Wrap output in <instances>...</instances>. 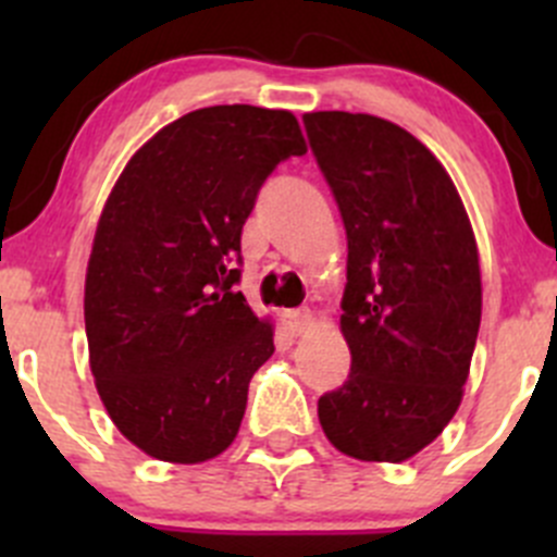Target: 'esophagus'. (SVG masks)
<instances>
[{"instance_id": "esophagus-1", "label": "esophagus", "mask_w": 557, "mask_h": 557, "mask_svg": "<svg viewBox=\"0 0 557 557\" xmlns=\"http://www.w3.org/2000/svg\"><path fill=\"white\" fill-rule=\"evenodd\" d=\"M283 318H285V325H288L294 334H305V329H310L312 325L310 310H288V312H283Z\"/></svg>"}]
</instances>
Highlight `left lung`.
<instances>
[{"mask_svg":"<svg viewBox=\"0 0 557 557\" xmlns=\"http://www.w3.org/2000/svg\"><path fill=\"white\" fill-rule=\"evenodd\" d=\"M310 148L347 234L342 334L350 374L318 398L339 453L401 463L458 412L482 318L480 256L450 174L367 112H307Z\"/></svg>","mask_w":557,"mask_h":557,"instance_id":"left-lung-1","label":"left lung"}]
</instances>
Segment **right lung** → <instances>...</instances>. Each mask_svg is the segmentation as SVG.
Listing matches in <instances>:
<instances>
[{
	"mask_svg": "<svg viewBox=\"0 0 557 557\" xmlns=\"http://www.w3.org/2000/svg\"><path fill=\"white\" fill-rule=\"evenodd\" d=\"M288 110H194L117 177L86 272L91 374L139 450L201 463L237 436L247 385L274 352L239 283L243 226L280 161L305 156Z\"/></svg>",
	"mask_w": 557,
	"mask_h": 557,
	"instance_id": "right-lung-1",
	"label": "right lung"
}]
</instances>
